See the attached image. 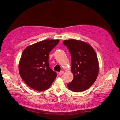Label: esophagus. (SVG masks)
I'll list each match as a JSON object with an SVG mask.
<instances>
[{
    "instance_id": "34e87169",
    "label": "esophagus",
    "mask_w": 120,
    "mask_h": 120,
    "mask_svg": "<svg viewBox=\"0 0 120 120\" xmlns=\"http://www.w3.org/2000/svg\"><path fill=\"white\" fill-rule=\"evenodd\" d=\"M63 73H64V71H61L60 72H59V74L60 75L63 74Z\"/></svg>"
}]
</instances>
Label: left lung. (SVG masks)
<instances>
[{
	"mask_svg": "<svg viewBox=\"0 0 120 120\" xmlns=\"http://www.w3.org/2000/svg\"><path fill=\"white\" fill-rule=\"evenodd\" d=\"M69 50L71 58V72L74 77L67 84L68 88L74 92L85 91L93 84L99 72L97 55L88 43L79 40L63 41Z\"/></svg>",
	"mask_w": 120,
	"mask_h": 120,
	"instance_id": "1",
	"label": "left lung"
}]
</instances>
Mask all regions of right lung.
Returning <instances> with one entry per match:
<instances>
[{"label": "right lung", "mask_w": 120, "mask_h": 120, "mask_svg": "<svg viewBox=\"0 0 120 120\" xmlns=\"http://www.w3.org/2000/svg\"><path fill=\"white\" fill-rule=\"evenodd\" d=\"M59 39H46L31 45L23 50L19 64L20 76L31 88L38 91L49 89L57 77L49 67L50 52Z\"/></svg>", "instance_id": "right-lung-1"}]
</instances>
